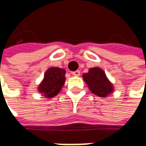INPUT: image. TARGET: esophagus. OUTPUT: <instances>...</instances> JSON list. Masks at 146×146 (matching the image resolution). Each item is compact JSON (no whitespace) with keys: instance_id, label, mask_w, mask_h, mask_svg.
Masks as SVG:
<instances>
[{"instance_id":"esophagus-1","label":"esophagus","mask_w":146,"mask_h":146,"mask_svg":"<svg viewBox=\"0 0 146 146\" xmlns=\"http://www.w3.org/2000/svg\"><path fill=\"white\" fill-rule=\"evenodd\" d=\"M71 74L74 76H80V70H76V71L71 72Z\"/></svg>"}]
</instances>
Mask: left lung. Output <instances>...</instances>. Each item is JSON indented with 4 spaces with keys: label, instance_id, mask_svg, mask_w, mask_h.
<instances>
[{
    "label": "left lung",
    "instance_id": "8db88e82",
    "mask_svg": "<svg viewBox=\"0 0 146 146\" xmlns=\"http://www.w3.org/2000/svg\"><path fill=\"white\" fill-rule=\"evenodd\" d=\"M83 78L89 90L98 97L106 98L114 92L113 84L100 67L90 68L88 73L83 75Z\"/></svg>",
    "mask_w": 146,
    "mask_h": 146
}]
</instances>
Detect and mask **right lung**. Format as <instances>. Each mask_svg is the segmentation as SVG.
I'll return each instance as SVG.
<instances>
[{
    "label": "right lung",
    "mask_w": 146,
    "mask_h": 146,
    "mask_svg": "<svg viewBox=\"0 0 146 146\" xmlns=\"http://www.w3.org/2000/svg\"><path fill=\"white\" fill-rule=\"evenodd\" d=\"M66 70L59 67H50L45 71L44 79L39 84L38 91L46 98L58 95L66 81Z\"/></svg>",
    "instance_id": "add662e5"
}]
</instances>
